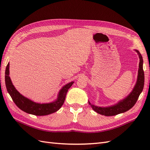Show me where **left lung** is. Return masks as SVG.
<instances>
[{"label":"left lung","instance_id":"left-lung-1","mask_svg":"<svg viewBox=\"0 0 150 150\" xmlns=\"http://www.w3.org/2000/svg\"><path fill=\"white\" fill-rule=\"evenodd\" d=\"M135 51H137L139 56V63L137 81L133 91L128 96L125 98L124 99H122V100L120 101L117 104L111 106L98 107L91 104V103L89 101V104L91 107L93 108V110L94 111L98 112V114L106 116L117 115L118 114H120V113H122L128 111L131 108H133L136 104V103H137L141 93L142 92V91L143 89L144 82V74L143 69V60L142 56L141 55L140 52L138 51H137V50H135Z\"/></svg>","mask_w":150,"mask_h":150}]
</instances>
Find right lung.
I'll use <instances>...</instances> for the list:
<instances>
[{
  "label": "right lung",
  "instance_id": "right-lung-1",
  "mask_svg": "<svg viewBox=\"0 0 150 150\" xmlns=\"http://www.w3.org/2000/svg\"><path fill=\"white\" fill-rule=\"evenodd\" d=\"M5 81L6 88L8 94H10L13 101L16 106L22 111L29 114L35 116H45L52 114L58 111L64 103L66 94L71 86L74 83L73 81L66 84L59 93L56 100L50 103H36L24 97L17 91L12 84L9 77V63L6 67L5 72Z\"/></svg>",
  "mask_w": 150,
  "mask_h": 150
}]
</instances>
